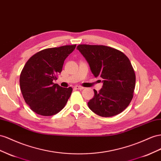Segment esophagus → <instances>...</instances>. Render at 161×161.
I'll return each mask as SVG.
<instances>
[{
    "instance_id": "34e87169",
    "label": "esophagus",
    "mask_w": 161,
    "mask_h": 161,
    "mask_svg": "<svg viewBox=\"0 0 161 161\" xmlns=\"http://www.w3.org/2000/svg\"><path fill=\"white\" fill-rule=\"evenodd\" d=\"M75 88L76 89H80V90H82V89H84L83 86H75Z\"/></svg>"
}]
</instances>
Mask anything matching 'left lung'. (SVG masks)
<instances>
[{"mask_svg":"<svg viewBox=\"0 0 161 161\" xmlns=\"http://www.w3.org/2000/svg\"><path fill=\"white\" fill-rule=\"evenodd\" d=\"M76 49L87 61L95 77L103 79L102 88L88 102L95 114L110 117L120 114L129 105L136 86V74L123 52L104 45H79Z\"/></svg>","mask_w":161,"mask_h":161,"instance_id":"8db88e82","label":"left lung"}]
</instances>
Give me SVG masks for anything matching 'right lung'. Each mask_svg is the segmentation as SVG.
I'll return each mask as SVG.
<instances>
[{"instance_id":"add662e5","label":"right lung","mask_w":161,"mask_h":161,"mask_svg":"<svg viewBox=\"0 0 161 161\" xmlns=\"http://www.w3.org/2000/svg\"><path fill=\"white\" fill-rule=\"evenodd\" d=\"M76 45L43 49L30 58L19 77L24 100L36 114L49 116L62 110L70 97L72 88L53 83L62 70L64 60Z\"/></svg>"}]
</instances>
